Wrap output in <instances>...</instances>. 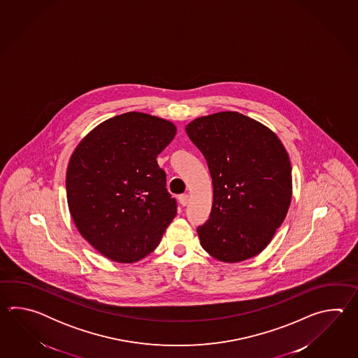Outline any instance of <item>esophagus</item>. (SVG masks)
<instances>
[{"label":"esophagus","mask_w":358,"mask_h":358,"mask_svg":"<svg viewBox=\"0 0 358 358\" xmlns=\"http://www.w3.org/2000/svg\"><path fill=\"white\" fill-rule=\"evenodd\" d=\"M179 202H180V205L187 206L189 203V196L188 194H180L179 196Z\"/></svg>","instance_id":"1"}]
</instances>
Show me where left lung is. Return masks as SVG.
Segmentation results:
<instances>
[{
	"mask_svg": "<svg viewBox=\"0 0 358 358\" xmlns=\"http://www.w3.org/2000/svg\"><path fill=\"white\" fill-rule=\"evenodd\" d=\"M213 179L210 219L197 229L213 259L236 264L264 251L289 210L293 182L282 141L236 111L197 117L185 127Z\"/></svg>",
	"mask_w": 358,
	"mask_h": 358,
	"instance_id": "8db88e82",
	"label": "left lung"
}]
</instances>
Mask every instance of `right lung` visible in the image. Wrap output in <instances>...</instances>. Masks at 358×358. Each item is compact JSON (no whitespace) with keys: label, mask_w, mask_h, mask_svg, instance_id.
Returning a JSON list of instances; mask_svg holds the SVG:
<instances>
[{"label":"right lung","mask_w":358,"mask_h":358,"mask_svg":"<svg viewBox=\"0 0 358 358\" xmlns=\"http://www.w3.org/2000/svg\"><path fill=\"white\" fill-rule=\"evenodd\" d=\"M174 122L125 113L99 124L76 145L66 169L69 211L80 236L120 264L145 259L176 215L157 164Z\"/></svg>","instance_id":"obj_1"}]
</instances>
